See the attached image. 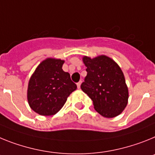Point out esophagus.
<instances>
[{
    "label": "esophagus",
    "mask_w": 155,
    "mask_h": 155,
    "mask_svg": "<svg viewBox=\"0 0 155 155\" xmlns=\"http://www.w3.org/2000/svg\"><path fill=\"white\" fill-rule=\"evenodd\" d=\"M81 83H82V81H79V83H77V87H78V89L80 88V86H81Z\"/></svg>",
    "instance_id": "1"
}]
</instances>
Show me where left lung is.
<instances>
[{"label": "left lung", "mask_w": 155, "mask_h": 155, "mask_svg": "<svg viewBox=\"0 0 155 155\" xmlns=\"http://www.w3.org/2000/svg\"><path fill=\"white\" fill-rule=\"evenodd\" d=\"M83 61L87 75L81 89L93 101L94 109L105 118L121 114L127 105L129 91L120 67L105 55L84 56Z\"/></svg>", "instance_id": "8db88e82"}]
</instances>
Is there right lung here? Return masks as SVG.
I'll use <instances>...</instances> for the list:
<instances>
[{"instance_id": "add662e5", "label": "right lung", "mask_w": 155, "mask_h": 155, "mask_svg": "<svg viewBox=\"0 0 155 155\" xmlns=\"http://www.w3.org/2000/svg\"><path fill=\"white\" fill-rule=\"evenodd\" d=\"M64 62L61 59H45L29 79L28 103L39 115H55L64 106L70 94L77 88L69 73L63 71Z\"/></svg>"}]
</instances>
